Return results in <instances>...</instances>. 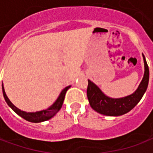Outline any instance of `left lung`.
Wrapping results in <instances>:
<instances>
[{
  "mask_svg": "<svg viewBox=\"0 0 153 153\" xmlns=\"http://www.w3.org/2000/svg\"><path fill=\"white\" fill-rule=\"evenodd\" d=\"M143 57L144 62V75L137 90L131 95L121 98H111L106 96L95 83L88 80L87 96L90 106L94 111L108 116H119L128 112L139 102L148 88L149 81L148 65L143 55Z\"/></svg>",
  "mask_w": 153,
  "mask_h": 153,
  "instance_id": "8db88e82",
  "label": "left lung"
}]
</instances>
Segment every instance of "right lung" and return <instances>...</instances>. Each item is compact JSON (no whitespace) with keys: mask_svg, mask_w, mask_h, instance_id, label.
<instances>
[{"mask_svg":"<svg viewBox=\"0 0 153 153\" xmlns=\"http://www.w3.org/2000/svg\"><path fill=\"white\" fill-rule=\"evenodd\" d=\"M70 86H68L66 88H65L61 93L58 97V98L56 101L50 106L48 107L47 109L42 110L40 111H36V112H26L24 111H21L19 108H17L16 106L13 104V103L10 101L8 98V97L6 96L5 94V89H4V87L2 84V92H3V96L5 98V102L8 104V106L11 108L16 114H18L19 116H21L22 118H24L26 120H28L29 122H33V123H39V122H43L46 121L47 120H50L51 118H52L54 115H56L61 108L62 104H63L64 99H65V93H66L67 90L69 89Z\"/></svg>","mask_w":153,"mask_h":153,"instance_id":"1","label":"right lung"}]
</instances>
